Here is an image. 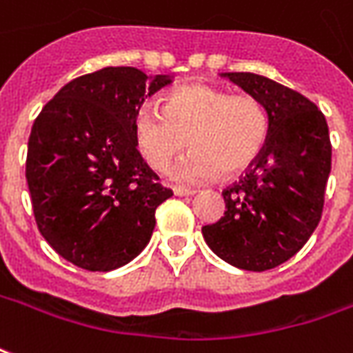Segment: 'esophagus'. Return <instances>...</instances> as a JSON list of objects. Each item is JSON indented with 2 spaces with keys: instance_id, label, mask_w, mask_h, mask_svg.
Instances as JSON below:
<instances>
[{
  "instance_id": "1",
  "label": "esophagus",
  "mask_w": 353,
  "mask_h": 353,
  "mask_svg": "<svg viewBox=\"0 0 353 353\" xmlns=\"http://www.w3.org/2000/svg\"><path fill=\"white\" fill-rule=\"evenodd\" d=\"M196 193L194 189H185V187H174V194L176 196H193Z\"/></svg>"
}]
</instances>
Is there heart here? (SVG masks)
<instances>
[{"instance_id":"heart-1","label":"heart","mask_w":353,"mask_h":353,"mask_svg":"<svg viewBox=\"0 0 353 353\" xmlns=\"http://www.w3.org/2000/svg\"><path fill=\"white\" fill-rule=\"evenodd\" d=\"M135 143L145 162L164 172L189 145L191 152L172 177L202 183L250 168L265 149L270 114L252 95H231L214 85H181L162 99V108L143 107L134 122Z\"/></svg>"}]
</instances>
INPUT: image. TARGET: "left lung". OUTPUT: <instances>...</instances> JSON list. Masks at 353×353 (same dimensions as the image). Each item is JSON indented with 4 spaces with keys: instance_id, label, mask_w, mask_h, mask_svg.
Here are the masks:
<instances>
[{
    "instance_id": "8db88e82",
    "label": "left lung",
    "mask_w": 353,
    "mask_h": 353,
    "mask_svg": "<svg viewBox=\"0 0 353 353\" xmlns=\"http://www.w3.org/2000/svg\"><path fill=\"white\" fill-rule=\"evenodd\" d=\"M270 114L265 149L223 191V218L202 228L212 252L246 271L277 268L307 243L321 219L331 174L323 112L302 93L252 72H223Z\"/></svg>"
}]
</instances>
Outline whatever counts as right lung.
Segmentation results:
<instances>
[{
  "label": "right lung",
  "instance_id": "add662e5",
  "mask_svg": "<svg viewBox=\"0 0 353 353\" xmlns=\"http://www.w3.org/2000/svg\"><path fill=\"white\" fill-rule=\"evenodd\" d=\"M170 82L168 74L107 66L66 83L32 125L26 181L36 223L82 270L132 262L172 196L141 159L134 132L143 101Z\"/></svg>",
  "mask_w": 353,
  "mask_h": 353
}]
</instances>
